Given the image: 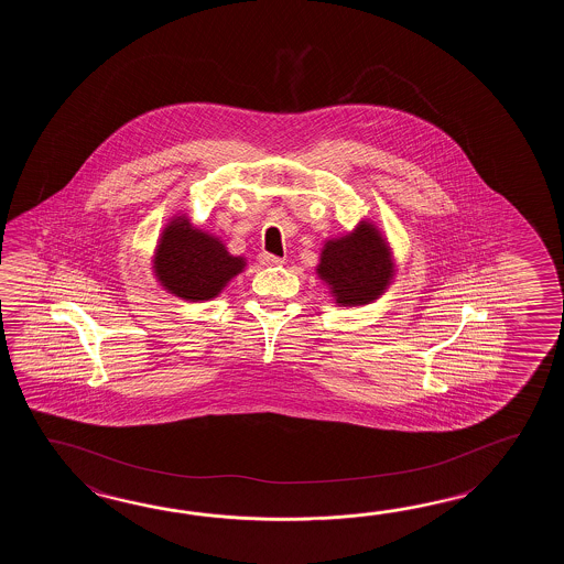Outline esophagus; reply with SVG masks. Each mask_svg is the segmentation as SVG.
Here are the masks:
<instances>
[{
	"label": "esophagus",
	"mask_w": 564,
	"mask_h": 564,
	"mask_svg": "<svg viewBox=\"0 0 564 564\" xmlns=\"http://www.w3.org/2000/svg\"><path fill=\"white\" fill-rule=\"evenodd\" d=\"M260 264L262 265H280L284 264V260L282 258H278V256H272V253H260Z\"/></svg>",
	"instance_id": "esophagus-1"
}]
</instances>
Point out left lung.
Returning <instances> with one entry per match:
<instances>
[{
  "label": "left lung",
  "mask_w": 564,
  "mask_h": 564,
  "mask_svg": "<svg viewBox=\"0 0 564 564\" xmlns=\"http://www.w3.org/2000/svg\"><path fill=\"white\" fill-rule=\"evenodd\" d=\"M316 276L336 306H365L381 299L395 282V253L381 229L360 219L352 231L324 241Z\"/></svg>",
  "instance_id": "8db88e82"
}]
</instances>
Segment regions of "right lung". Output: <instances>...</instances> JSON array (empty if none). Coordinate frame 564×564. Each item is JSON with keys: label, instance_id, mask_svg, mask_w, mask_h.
Here are the masks:
<instances>
[{"label": "right lung", "instance_id": "1", "mask_svg": "<svg viewBox=\"0 0 564 564\" xmlns=\"http://www.w3.org/2000/svg\"><path fill=\"white\" fill-rule=\"evenodd\" d=\"M151 268L169 294L205 302L219 296L243 272L246 258L229 253L217 236L195 228L185 212H177L159 234Z\"/></svg>", "mask_w": 564, "mask_h": 564}]
</instances>
